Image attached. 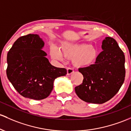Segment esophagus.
Returning a JSON list of instances; mask_svg holds the SVG:
<instances>
[{
  "label": "esophagus",
  "instance_id": "esophagus-1",
  "mask_svg": "<svg viewBox=\"0 0 131 131\" xmlns=\"http://www.w3.org/2000/svg\"><path fill=\"white\" fill-rule=\"evenodd\" d=\"M73 72H74L73 68H70V67H68V68H67V74H68V75L71 74Z\"/></svg>",
  "mask_w": 131,
  "mask_h": 131
}]
</instances>
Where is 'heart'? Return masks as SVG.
Wrapping results in <instances>:
<instances>
[{
  "label": "heart",
  "mask_w": 131,
  "mask_h": 131,
  "mask_svg": "<svg viewBox=\"0 0 131 131\" xmlns=\"http://www.w3.org/2000/svg\"><path fill=\"white\" fill-rule=\"evenodd\" d=\"M63 55L60 50L54 48L51 50V56L54 60L62 61L63 56L74 59V64L77 67H88L95 61L97 51L94 47L88 44H65L61 47Z\"/></svg>",
  "instance_id": "obj_1"
}]
</instances>
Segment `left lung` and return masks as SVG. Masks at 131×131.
Instances as JSON below:
<instances>
[{
    "label": "left lung",
    "instance_id": "1",
    "mask_svg": "<svg viewBox=\"0 0 131 131\" xmlns=\"http://www.w3.org/2000/svg\"><path fill=\"white\" fill-rule=\"evenodd\" d=\"M101 47L103 50L94 64L78 69L84 79L74 90L77 96L86 103L107 101L116 95L124 81L125 57L117 41L106 37Z\"/></svg>",
    "mask_w": 131,
    "mask_h": 131
}]
</instances>
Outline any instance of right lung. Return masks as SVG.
<instances>
[{
    "mask_svg": "<svg viewBox=\"0 0 131 131\" xmlns=\"http://www.w3.org/2000/svg\"><path fill=\"white\" fill-rule=\"evenodd\" d=\"M44 41L37 34L22 36L7 53V76L21 96L35 100L46 98L57 78L65 76V68L51 65L41 49Z\"/></svg>",
    "mask_w": 131,
    "mask_h": 131,
    "instance_id": "right-lung-1",
    "label": "right lung"
}]
</instances>
